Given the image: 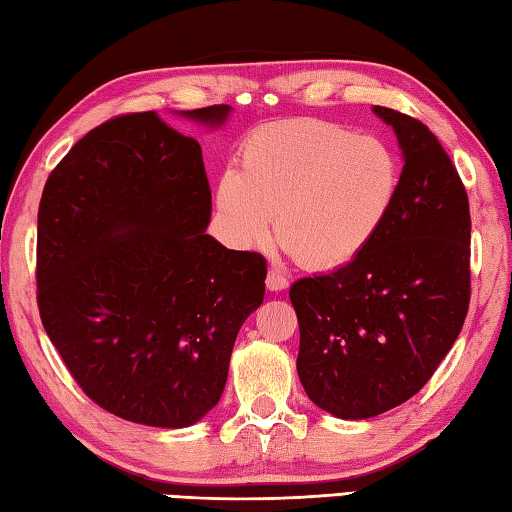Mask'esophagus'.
<instances>
[{"mask_svg":"<svg viewBox=\"0 0 512 512\" xmlns=\"http://www.w3.org/2000/svg\"><path fill=\"white\" fill-rule=\"evenodd\" d=\"M290 285V281L285 279V276L279 272V270H270V274H267V288H270L272 292H281Z\"/></svg>","mask_w":512,"mask_h":512,"instance_id":"1","label":"esophagus"}]
</instances>
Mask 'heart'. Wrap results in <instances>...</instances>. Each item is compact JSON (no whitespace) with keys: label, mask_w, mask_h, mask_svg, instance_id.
<instances>
[{"label":"heart","mask_w":512,"mask_h":512,"mask_svg":"<svg viewBox=\"0 0 512 512\" xmlns=\"http://www.w3.org/2000/svg\"><path fill=\"white\" fill-rule=\"evenodd\" d=\"M400 159L387 141L337 123L301 119L251 132L240 170H224L215 200L245 245L279 236L310 267L355 261L396 206Z\"/></svg>","instance_id":"heart-1"}]
</instances>
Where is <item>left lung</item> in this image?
<instances>
[{"mask_svg":"<svg viewBox=\"0 0 512 512\" xmlns=\"http://www.w3.org/2000/svg\"><path fill=\"white\" fill-rule=\"evenodd\" d=\"M402 150L387 224L355 261L290 288L299 319L297 373L335 418L364 420L425 387L470 306V204L452 159L425 123L389 107Z\"/></svg>","mask_w":512,"mask_h":512,"instance_id":"left-lung-1","label":"left lung"}]
</instances>
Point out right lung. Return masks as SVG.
<instances>
[{"label":"right lung","mask_w":512,"mask_h":512,"mask_svg":"<svg viewBox=\"0 0 512 512\" xmlns=\"http://www.w3.org/2000/svg\"><path fill=\"white\" fill-rule=\"evenodd\" d=\"M229 105L175 112L222 128ZM202 148L155 112L87 132L44 184L38 308L98 407L182 429L218 405L238 330L263 303L267 263L206 233Z\"/></svg>","instance_id":"1"}]
</instances>
